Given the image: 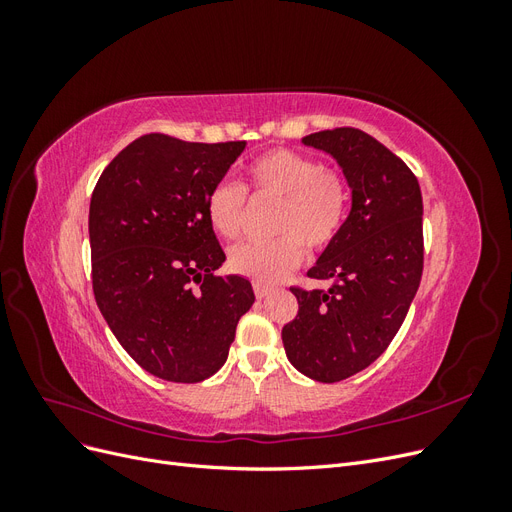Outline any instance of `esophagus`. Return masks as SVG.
Listing matches in <instances>:
<instances>
[{"label": "esophagus", "instance_id": "esophagus-1", "mask_svg": "<svg viewBox=\"0 0 512 512\" xmlns=\"http://www.w3.org/2000/svg\"><path fill=\"white\" fill-rule=\"evenodd\" d=\"M269 292H271V288H269V286L254 284V294H256V299H265V297H269Z\"/></svg>", "mask_w": 512, "mask_h": 512}]
</instances>
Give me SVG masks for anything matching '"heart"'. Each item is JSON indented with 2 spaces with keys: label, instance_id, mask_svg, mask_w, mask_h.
<instances>
[{
  "label": "heart",
  "instance_id": "1",
  "mask_svg": "<svg viewBox=\"0 0 512 512\" xmlns=\"http://www.w3.org/2000/svg\"><path fill=\"white\" fill-rule=\"evenodd\" d=\"M245 175L247 192L256 200H280L271 222L277 237L232 247L228 265L256 284L269 286L297 267L305 250L322 252L339 237L348 218L350 190L339 170L286 147L262 153L247 164ZM245 209L247 194L232 181L213 185L205 203L211 228L224 239L241 235Z\"/></svg>",
  "mask_w": 512,
  "mask_h": 512
}]
</instances>
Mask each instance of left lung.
Wrapping results in <instances>:
<instances>
[{
	"label": "left lung",
	"mask_w": 512,
	"mask_h": 512,
	"mask_svg": "<svg viewBox=\"0 0 512 512\" xmlns=\"http://www.w3.org/2000/svg\"><path fill=\"white\" fill-rule=\"evenodd\" d=\"M303 143L342 166L352 209L307 271L331 288H290L299 314L282 342L301 374L339 382L374 363L406 320L423 275V196L406 162L363 130H322Z\"/></svg>",
	"instance_id": "8db88e82"
}]
</instances>
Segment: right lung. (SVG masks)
<instances>
[{
    "mask_svg": "<svg viewBox=\"0 0 512 512\" xmlns=\"http://www.w3.org/2000/svg\"><path fill=\"white\" fill-rule=\"evenodd\" d=\"M245 141L188 143L145 134L121 149L89 203L91 284L117 342L149 374L203 382L235 342L252 284L226 260L205 203Z\"/></svg>",
    "mask_w": 512,
    "mask_h": 512,
    "instance_id": "add662e5",
    "label": "right lung"
}]
</instances>
